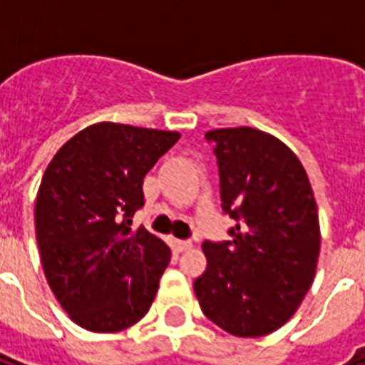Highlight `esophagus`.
<instances>
[{
    "mask_svg": "<svg viewBox=\"0 0 365 365\" xmlns=\"http://www.w3.org/2000/svg\"><path fill=\"white\" fill-rule=\"evenodd\" d=\"M191 246H193L191 240H174V250H176V252H185V250H189Z\"/></svg>",
    "mask_w": 365,
    "mask_h": 365,
    "instance_id": "1",
    "label": "esophagus"
}]
</instances>
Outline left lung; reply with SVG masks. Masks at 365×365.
<instances>
[{"mask_svg":"<svg viewBox=\"0 0 365 365\" xmlns=\"http://www.w3.org/2000/svg\"><path fill=\"white\" fill-rule=\"evenodd\" d=\"M220 166L231 240L202 244L195 295L206 318L237 337H261L294 317L314 280L320 223L297 155L252 126L206 132Z\"/></svg>","mask_w":365,"mask_h":365,"instance_id":"1","label":"left lung"}]
</instances>
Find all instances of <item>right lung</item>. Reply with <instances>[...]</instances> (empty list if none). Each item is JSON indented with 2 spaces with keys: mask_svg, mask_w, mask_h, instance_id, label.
<instances>
[{
  "mask_svg": "<svg viewBox=\"0 0 365 365\" xmlns=\"http://www.w3.org/2000/svg\"><path fill=\"white\" fill-rule=\"evenodd\" d=\"M180 132L96 123L56 151L36 199V239L47 282L77 326L115 334L142 320L170 263L145 227L143 178Z\"/></svg>",
  "mask_w": 365,
  "mask_h": 365,
  "instance_id": "add662e5",
  "label": "right lung"
}]
</instances>
